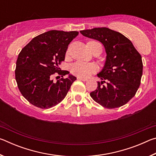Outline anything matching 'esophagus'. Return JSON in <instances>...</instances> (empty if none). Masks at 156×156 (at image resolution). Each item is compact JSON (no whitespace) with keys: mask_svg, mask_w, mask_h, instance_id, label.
Returning a JSON list of instances; mask_svg holds the SVG:
<instances>
[{"mask_svg":"<svg viewBox=\"0 0 156 156\" xmlns=\"http://www.w3.org/2000/svg\"><path fill=\"white\" fill-rule=\"evenodd\" d=\"M79 80H82V81H84V82H85V81H87V78H81V77H78L77 78Z\"/></svg>","mask_w":156,"mask_h":156,"instance_id":"esophagus-1","label":"esophagus"}]
</instances>
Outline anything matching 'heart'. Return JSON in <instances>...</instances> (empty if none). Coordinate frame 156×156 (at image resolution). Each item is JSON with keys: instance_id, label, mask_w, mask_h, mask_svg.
Instances as JSON below:
<instances>
[{"instance_id": "obj_1", "label": "heart", "mask_w": 156, "mask_h": 156, "mask_svg": "<svg viewBox=\"0 0 156 156\" xmlns=\"http://www.w3.org/2000/svg\"><path fill=\"white\" fill-rule=\"evenodd\" d=\"M98 43L96 41H91ZM97 71V67L93 63H87L81 61L76 62L71 65V72L78 77L87 78Z\"/></svg>"}]
</instances>
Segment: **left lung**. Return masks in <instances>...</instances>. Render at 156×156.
Masks as SVG:
<instances>
[{"label": "left lung", "mask_w": 156, "mask_h": 156, "mask_svg": "<svg viewBox=\"0 0 156 156\" xmlns=\"http://www.w3.org/2000/svg\"><path fill=\"white\" fill-rule=\"evenodd\" d=\"M80 32L100 41L107 53L104 67L98 74L102 81L98 82L91 97L107 109L123 106L135 96L140 84L143 69L141 55L129 39L109 28L98 27Z\"/></svg>", "instance_id": "8db88e82"}]
</instances>
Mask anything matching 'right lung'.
<instances>
[{
  "label": "right lung",
  "instance_id": "right-lung-1",
  "mask_svg": "<svg viewBox=\"0 0 156 156\" xmlns=\"http://www.w3.org/2000/svg\"><path fill=\"white\" fill-rule=\"evenodd\" d=\"M78 35L76 31L51 30L34 38L18 54L16 80L23 97L41 109L60 103L67 96L76 78L71 74L54 83L52 76L69 74L59 65L65 60L68 45Z\"/></svg>",
  "mask_w": 156,
  "mask_h": 156
}]
</instances>
